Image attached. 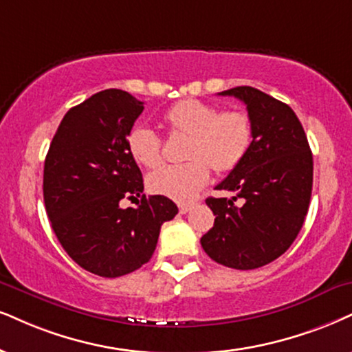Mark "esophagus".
<instances>
[{"mask_svg": "<svg viewBox=\"0 0 352 352\" xmlns=\"http://www.w3.org/2000/svg\"><path fill=\"white\" fill-rule=\"evenodd\" d=\"M190 207H192L190 204H179V214H188Z\"/></svg>", "mask_w": 352, "mask_h": 352, "instance_id": "esophagus-1", "label": "esophagus"}]
</instances>
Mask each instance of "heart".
<instances>
[{"label":"heart","instance_id":"b5f03b06","mask_svg":"<svg viewBox=\"0 0 352 352\" xmlns=\"http://www.w3.org/2000/svg\"><path fill=\"white\" fill-rule=\"evenodd\" d=\"M163 124L173 137H186L184 164L151 173L146 188L151 194L188 202L209 183L210 171L225 175L248 155L253 143V122L240 109L220 111L215 104L183 99L164 112ZM129 153L143 168L162 164V140L153 130L133 127L127 135Z\"/></svg>","mask_w":352,"mask_h":352}]
</instances>
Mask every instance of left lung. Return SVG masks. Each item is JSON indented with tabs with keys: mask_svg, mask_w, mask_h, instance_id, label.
<instances>
[{
	"mask_svg": "<svg viewBox=\"0 0 352 352\" xmlns=\"http://www.w3.org/2000/svg\"><path fill=\"white\" fill-rule=\"evenodd\" d=\"M219 94L246 104L253 143L245 160L217 184L235 196L207 197L215 222L201 245L215 263L248 271L274 261L297 238L309 212L314 156L287 104L251 86ZM236 198L243 199L241 206H234Z\"/></svg>",
	"mask_w": 352,
	"mask_h": 352,
	"instance_id": "8db88e82",
	"label": "left lung"
}]
</instances>
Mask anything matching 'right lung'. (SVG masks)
<instances>
[{
    "mask_svg": "<svg viewBox=\"0 0 352 352\" xmlns=\"http://www.w3.org/2000/svg\"><path fill=\"white\" fill-rule=\"evenodd\" d=\"M142 111L127 91H99L65 114L43 164V202L60 245L101 277L148 263L160 228L177 214L171 199L142 194V171L127 148ZM124 197L142 199L135 210H120Z\"/></svg>",
    "mask_w": 352,
    "mask_h": 352,
    "instance_id": "1",
    "label": "right lung"
}]
</instances>
